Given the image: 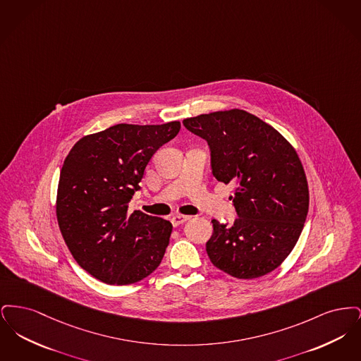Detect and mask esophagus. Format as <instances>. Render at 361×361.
Wrapping results in <instances>:
<instances>
[{
	"mask_svg": "<svg viewBox=\"0 0 361 361\" xmlns=\"http://www.w3.org/2000/svg\"><path fill=\"white\" fill-rule=\"evenodd\" d=\"M171 221H172L173 226L177 227V226L185 224L187 221H189V216H185V215H174Z\"/></svg>",
	"mask_w": 361,
	"mask_h": 361,
	"instance_id": "34e87169",
	"label": "esophagus"
}]
</instances>
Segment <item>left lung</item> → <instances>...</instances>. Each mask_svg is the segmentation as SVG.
Here are the masks:
<instances>
[{
  "instance_id": "left-lung-1",
  "label": "left lung",
  "mask_w": 361,
  "mask_h": 361,
  "mask_svg": "<svg viewBox=\"0 0 361 361\" xmlns=\"http://www.w3.org/2000/svg\"><path fill=\"white\" fill-rule=\"evenodd\" d=\"M190 133L206 139L214 177L235 185L238 218L212 219L207 255L237 279L267 275L288 257L309 212V185L291 143L272 126L243 111H218L184 119Z\"/></svg>"
}]
</instances>
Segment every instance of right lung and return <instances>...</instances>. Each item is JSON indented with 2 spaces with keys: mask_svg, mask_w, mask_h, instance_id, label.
I'll return each mask as SVG.
<instances>
[{
  "mask_svg": "<svg viewBox=\"0 0 361 361\" xmlns=\"http://www.w3.org/2000/svg\"><path fill=\"white\" fill-rule=\"evenodd\" d=\"M180 121L116 124L81 137L61 169L56 219L70 253L89 275L127 286L153 274L169 245V221L131 212L128 203L155 152Z\"/></svg>",
  "mask_w": 361,
  "mask_h": 361,
  "instance_id": "add662e5",
  "label": "right lung"
}]
</instances>
